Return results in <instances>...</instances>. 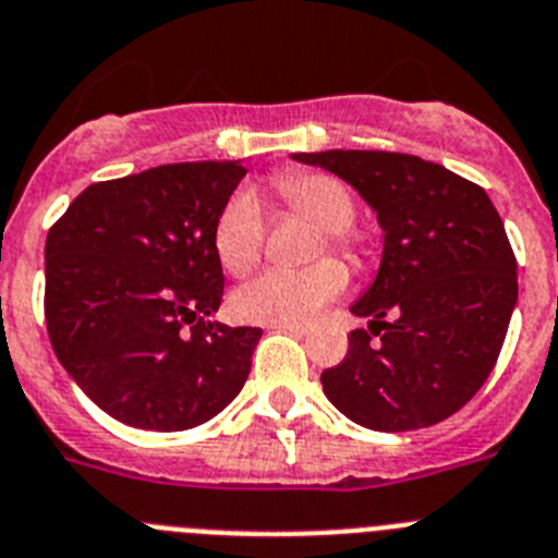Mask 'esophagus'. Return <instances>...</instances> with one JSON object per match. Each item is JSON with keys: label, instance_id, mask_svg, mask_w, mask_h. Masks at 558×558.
<instances>
[{"label": "esophagus", "instance_id": "34e87169", "mask_svg": "<svg viewBox=\"0 0 558 558\" xmlns=\"http://www.w3.org/2000/svg\"><path fill=\"white\" fill-rule=\"evenodd\" d=\"M269 328L286 330V333H294V336L308 333V325H303V323H275V325H269Z\"/></svg>", "mask_w": 558, "mask_h": 558}]
</instances>
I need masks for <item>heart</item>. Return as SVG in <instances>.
<instances>
[{
	"mask_svg": "<svg viewBox=\"0 0 558 558\" xmlns=\"http://www.w3.org/2000/svg\"><path fill=\"white\" fill-rule=\"evenodd\" d=\"M275 197L286 214L308 219L319 228L314 258L336 253L348 260L361 258L353 233L355 197L344 180L316 169H283L272 178ZM269 219L250 189H239L225 199L214 219V253L230 275L255 267L267 244ZM348 289V272L333 258L316 260L305 269H267L233 291L230 308L244 323H300Z\"/></svg>",
	"mask_w": 558,
	"mask_h": 558,
	"instance_id": "heart-1",
	"label": "heart"
}]
</instances>
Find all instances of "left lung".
Here are the masks:
<instances>
[{
	"label": "left lung",
	"mask_w": 558,
	"mask_h": 558,
	"mask_svg": "<svg viewBox=\"0 0 558 558\" xmlns=\"http://www.w3.org/2000/svg\"><path fill=\"white\" fill-rule=\"evenodd\" d=\"M348 180L384 228L378 278L353 305L369 328L323 373L330 403L373 430L448 420L489 378L517 303V258L481 185L405 153L294 155Z\"/></svg>",
	"instance_id": "left-lung-1"
}]
</instances>
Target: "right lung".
Masks as SVG:
<instances>
[{
    "label": "right lung",
    "mask_w": 558,
    "mask_h": 558,
    "mask_svg": "<svg viewBox=\"0 0 558 558\" xmlns=\"http://www.w3.org/2000/svg\"><path fill=\"white\" fill-rule=\"evenodd\" d=\"M244 174L239 160H194L102 180L49 228V341L119 423L194 428L242 391L260 328L205 316L225 294L214 219Z\"/></svg>",
    "instance_id": "add662e5"
}]
</instances>
